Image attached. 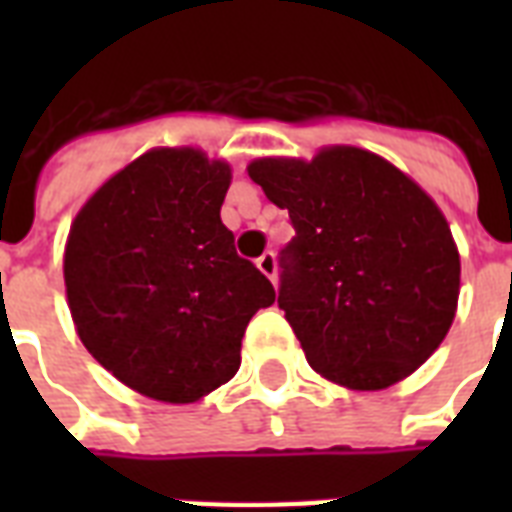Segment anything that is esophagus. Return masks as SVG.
<instances>
[{"mask_svg":"<svg viewBox=\"0 0 512 512\" xmlns=\"http://www.w3.org/2000/svg\"><path fill=\"white\" fill-rule=\"evenodd\" d=\"M257 268L263 276H268L271 281H276V255L273 252H265V255L257 257Z\"/></svg>","mask_w":512,"mask_h":512,"instance_id":"34e87169","label":"esophagus"}]
</instances>
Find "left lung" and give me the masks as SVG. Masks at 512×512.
<instances>
[{
	"mask_svg": "<svg viewBox=\"0 0 512 512\" xmlns=\"http://www.w3.org/2000/svg\"><path fill=\"white\" fill-rule=\"evenodd\" d=\"M249 177L295 228L279 257V308L308 364L353 390L388 388L425 364L460 295V255L436 201L348 146L313 162L257 159Z\"/></svg>",
	"mask_w": 512,
	"mask_h": 512,
	"instance_id": "left-lung-1",
	"label": "left lung"
}]
</instances>
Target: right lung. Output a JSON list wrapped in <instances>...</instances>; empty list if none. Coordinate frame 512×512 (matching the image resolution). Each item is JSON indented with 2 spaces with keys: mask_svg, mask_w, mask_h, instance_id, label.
Listing matches in <instances>:
<instances>
[{
  "mask_svg": "<svg viewBox=\"0 0 512 512\" xmlns=\"http://www.w3.org/2000/svg\"><path fill=\"white\" fill-rule=\"evenodd\" d=\"M228 185V164L201 151H148L68 233L63 276L84 348L156 401L191 404L231 380L249 319L276 300L220 220Z\"/></svg>",
  "mask_w": 512,
  "mask_h": 512,
  "instance_id": "1",
  "label": "right lung"
}]
</instances>
